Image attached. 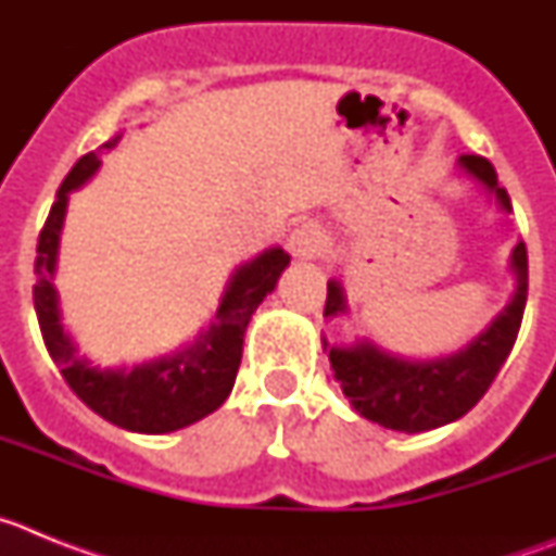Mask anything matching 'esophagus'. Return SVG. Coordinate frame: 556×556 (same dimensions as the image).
<instances>
[{"instance_id":"obj_1","label":"esophagus","mask_w":556,"mask_h":556,"mask_svg":"<svg viewBox=\"0 0 556 556\" xmlns=\"http://www.w3.org/2000/svg\"><path fill=\"white\" fill-rule=\"evenodd\" d=\"M287 244H289V253H292L298 262H306V258H317V255L323 253L326 239H323L320 230L312 228V225H301L298 230H292Z\"/></svg>"}]
</instances>
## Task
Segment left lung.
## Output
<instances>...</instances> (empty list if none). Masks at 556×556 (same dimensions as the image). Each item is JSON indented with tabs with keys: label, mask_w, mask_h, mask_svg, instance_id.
I'll return each instance as SVG.
<instances>
[{
	"label": "left lung",
	"mask_w": 556,
	"mask_h": 556,
	"mask_svg": "<svg viewBox=\"0 0 556 556\" xmlns=\"http://www.w3.org/2000/svg\"><path fill=\"white\" fill-rule=\"evenodd\" d=\"M459 166L470 178L493 191L501 208L513 211L507 189L498 186V175L488 159L462 155ZM513 269L518 278V292L513 303L490 323L488 331H481L465 351L454 356L412 362V358L378 351L372 342L337 348L323 339L333 381L351 401L353 409L372 424L392 431H406V434L440 429L468 415L490 390L518 339L529 287V262L523 242H518V248L513 250ZM345 294L339 281H328L323 314L337 317V314H345Z\"/></svg>",
	"instance_id": "8db88e82"
}]
</instances>
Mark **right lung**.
I'll return each mask as SVG.
<instances>
[{
    "label": "right lung",
    "instance_id": "1",
    "mask_svg": "<svg viewBox=\"0 0 556 556\" xmlns=\"http://www.w3.org/2000/svg\"><path fill=\"white\" fill-rule=\"evenodd\" d=\"M113 144L116 139L102 147L111 150ZM97 166H100L97 152H88L72 166V172L58 189V198L43 223L41 236H38L33 301H36L43 345H47L52 362L61 367V376L66 378L72 392L88 409L105 417L108 424L139 431V434L178 431L219 409L228 392L233 390L236 372L242 365L244 331H248L250 317L287 269L289 253L273 248L236 269L217 308V323L191 348L175 353V356L150 362V365L132 367V370H125V367L122 370H97L88 362L77 358V348L63 333L58 294L52 287L68 191L86 184L97 172Z\"/></svg>",
    "mask_w": 556,
    "mask_h": 556
}]
</instances>
